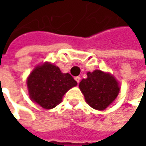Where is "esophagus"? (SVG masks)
I'll return each instance as SVG.
<instances>
[{
    "label": "esophagus",
    "mask_w": 146,
    "mask_h": 146,
    "mask_svg": "<svg viewBox=\"0 0 146 146\" xmlns=\"http://www.w3.org/2000/svg\"><path fill=\"white\" fill-rule=\"evenodd\" d=\"M75 80H76V81L79 84L80 81V76H76V77H75Z\"/></svg>",
    "instance_id": "obj_1"
}]
</instances>
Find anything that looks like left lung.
Listing matches in <instances>:
<instances>
[{"instance_id": "obj_1", "label": "left lung", "mask_w": 146, "mask_h": 146, "mask_svg": "<svg viewBox=\"0 0 146 146\" xmlns=\"http://www.w3.org/2000/svg\"><path fill=\"white\" fill-rule=\"evenodd\" d=\"M79 87L86 102L98 110L106 109L120 91L119 83L115 76L101 70L88 71L87 78L82 80Z\"/></svg>"}]
</instances>
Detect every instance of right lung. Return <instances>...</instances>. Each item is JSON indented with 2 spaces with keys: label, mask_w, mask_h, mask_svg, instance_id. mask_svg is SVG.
<instances>
[{
  "label": "right lung",
  "mask_w": 146,
  "mask_h": 146,
  "mask_svg": "<svg viewBox=\"0 0 146 146\" xmlns=\"http://www.w3.org/2000/svg\"><path fill=\"white\" fill-rule=\"evenodd\" d=\"M76 85L69 73H62L58 66L48 62L36 66L27 79L30 99L46 110L61 103L65 93Z\"/></svg>",
  "instance_id": "obj_1"
}]
</instances>
